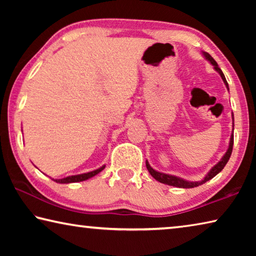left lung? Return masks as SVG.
Instances as JSON below:
<instances>
[{"mask_svg":"<svg viewBox=\"0 0 256 256\" xmlns=\"http://www.w3.org/2000/svg\"><path fill=\"white\" fill-rule=\"evenodd\" d=\"M202 55L204 56V58L208 60V62H210V64H212L214 66V70L219 73L220 76H222V79L224 81V86H226V88L229 90V86H228V84H227V80L226 78H224L222 71L220 70V68L218 66V64H216V60H214V58L209 54L206 53V52H202ZM232 120H234V115L232 114ZM232 131H234V123H232ZM232 144H234V134L232 133L230 136V140H229V146H228V149L226 151V154H224L222 156V158L219 160L218 162H216L214 167L211 168V170L208 172V174L203 177V178L201 180L198 182H190V180H186L184 178H180V177H177L175 175H170V174H164V172H157L156 170H154L152 167L150 166L148 160L146 162V170H148V172H150V175L154 177V178L156 180L160 182V183H164V184H167V185H170V186H175V188H196V186L198 185H202L204 184L206 182L210 180L211 178H214V177L219 174L220 172H222L224 170V167L226 166V164L228 162L229 158H230L232 156Z\"/></svg>","mask_w":256,"mask_h":256,"instance_id":"obj_1","label":"left lung"}]
</instances>
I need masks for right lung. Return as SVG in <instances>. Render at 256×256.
Masks as SVG:
<instances>
[{
  "label": "right lung",
  "mask_w": 256,
  "mask_h": 256,
  "mask_svg": "<svg viewBox=\"0 0 256 256\" xmlns=\"http://www.w3.org/2000/svg\"><path fill=\"white\" fill-rule=\"evenodd\" d=\"M104 168H105V164H102V167H99L98 170H94L92 172H84V174H79V175H71V176H68V177H64V178H60V180H54L56 183H60V184H68V183H78V182H84L86 180L89 178H92V177L96 176L97 174H99Z\"/></svg>",
  "instance_id": "add662e5"
}]
</instances>
